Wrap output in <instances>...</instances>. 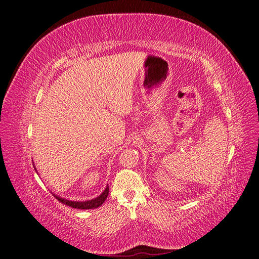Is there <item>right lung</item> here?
<instances>
[{"instance_id":"add662e5","label":"right lung","mask_w":259,"mask_h":259,"mask_svg":"<svg viewBox=\"0 0 259 259\" xmlns=\"http://www.w3.org/2000/svg\"><path fill=\"white\" fill-rule=\"evenodd\" d=\"M109 192H110L109 187H106L105 190L102 192V194H100L98 198L89 200V201H83V202H77V201H69V200L57 197V195H55V197H56L57 200L59 201V202L64 203L68 206H71V207H74V209H80V210H88V209H97V207L102 205L104 201L106 200V198H108Z\"/></svg>"}]
</instances>
